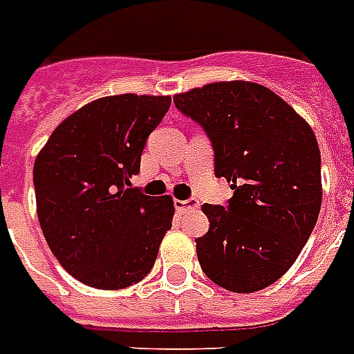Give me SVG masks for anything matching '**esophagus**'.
Segmentation results:
<instances>
[{"label":"esophagus","mask_w":354,"mask_h":354,"mask_svg":"<svg viewBox=\"0 0 354 354\" xmlns=\"http://www.w3.org/2000/svg\"><path fill=\"white\" fill-rule=\"evenodd\" d=\"M198 199H175V209L179 212H188V211H194V209H198Z\"/></svg>","instance_id":"esophagus-1"}]
</instances>
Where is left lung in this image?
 <instances>
[{
  "instance_id": "1",
  "label": "left lung",
  "mask_w": 354,
  "mask_h": 354,
  "mask_svg": "<svg viewBox=\"0 0 354 354\" xmlns=\"http://www.w3.org/2000/svg\"><path fill=\"white\" fill-rule=\"evenodd\" d=\"M180 113L205 130L214 175L231 183L227 205L201 207L209 231L196 239L209 280L254 293L288 272L321 209V153L310 124L267 87L216 82L175 95Z\"/></svg>"
}]
</instances>
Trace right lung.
I'll return each instance as SVG.
<instances>
[{"label":"right lung","mask_w":354,"mask_h":354,"mask_svg":"<svg viewBox=\"0 0 354 354\" xmlns=\"http://www.w3.org/2000/svg\"><path fill=\"white\" fill-rule=\"evenodd\" d=\"M171 97L115 95L68 115L33 166L37 216L61 267L86 286L143 280L174 220V199L130 188Z\"/></svg>","instance_id":"add662e5"}]
</instances>
